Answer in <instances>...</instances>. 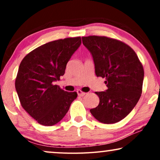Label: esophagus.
Masks as SVG:
<instances>
[{
  "mask_svg": "<svg viewBox=\"0 0 160 160\" xmlns=\"http://www.w3.org/2000/svg\"><path fill=\"white\" fill-rule=\"evenodd\" d=\"M76 92H77L78 96H84L85 94H86L85 92H82V90H81V89H77Z\"/></svg>",
  "mask_w": 160,
  "mask_h": 160,
  "instance_id": "1",
  "label": "esophagus"
}]
</instances>
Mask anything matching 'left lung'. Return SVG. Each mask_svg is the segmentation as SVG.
Listing matches in <instances>:
<instances>
[{"mask_svg":"<svg viewBox=\"0 0 160 160\" xmlns=\"http://www.w3.org/2000/svg\"><path fill=\"white\" fill-rule=\"evenodd\" d=\"M90 52L97 76L106 78L108 89L96 92L100 102L90 112L98 121L113 124L125 118L134 108L142 93L143 65L132 48L106 36L82 37Z\"/></svg>","mask_w":160,"mask_h":160,"instance_id":"obj_1","label":"left lung"}]
</instances>
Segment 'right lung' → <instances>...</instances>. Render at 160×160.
Listing matches in <instances>:
<instances>
[{"label":"right lung","mask_w":160,"mask_h":160,"mask_svg":"<svg viewBox=\"0 0 160 160\" xmlns=\"http://www.w3.org/2000/svg\"><path fill=\"white\" fill-rule=\"evenodd\" d=\"M81 43V37L53 41L32 50L22 60L15 88L21 106L40 124L58 123L77 98L76 92L64 91L54 82L64 75L68 62Z\"/></svg>","instance_id":"1"}]
</instances>
